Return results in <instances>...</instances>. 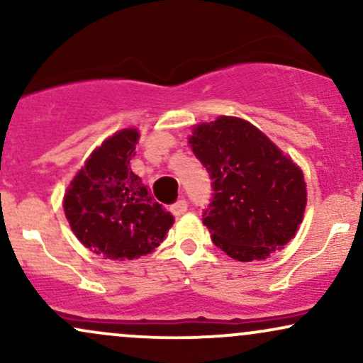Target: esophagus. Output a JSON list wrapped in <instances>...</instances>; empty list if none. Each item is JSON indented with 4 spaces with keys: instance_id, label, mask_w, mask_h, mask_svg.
<instances>
[{
    "instance_id": "obj_1",
    "label": "esophagus",
    "mask_w": 363,
    "mask_h": 363,
    "mask_svg": "<svg viewBox=\"0 0 363 363\" xmlns=\"http://www.w3.org/2000/svg\"><path fill=\"white\" fill-rule=\"evenodd\" d=\"M186 210H187V201H186V199H179L177 203H174V205L170 206V211H172V213L176 215V216L184 215Z\"/></svg>"
}]
</instances>
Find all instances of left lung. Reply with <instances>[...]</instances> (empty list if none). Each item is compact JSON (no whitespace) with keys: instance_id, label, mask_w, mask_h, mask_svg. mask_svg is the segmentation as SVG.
I'll return each instance as SVG.
<instances>
[{"instance_id":"1","label":"left lung","mask_w":363,"mask_h":363,"mask_svg":"<svg viewBox=\"0 0 363 363\" xmlns=\"http://www.w3.org/2000/svg\"><path fill=\"white\" fill-rule=\"evenodd\" d=\"M187 143L213 179L203 223L216 247L242 262L281 251L303 220L302 169L261 129L235 116L196 124Z\"/></svg>"}]
</instances>
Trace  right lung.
Instances as JSON below:
<instances>
[{"mask_svg": "<svg viewBox=\"0 0 363 363\" xmlns=\"http://www.w3.org/2000/svg\"><path fill=\"white\" fill-rule=\"evenodd\" d=\"M138 128L102 141L66 187L62 208L77 239L107 259H138L167 235L174 215L158 205L131 170Z\"/></svg>", "mask_w": 363, "mask_h": 363, "instance_id": "add662e5", "label": "right lung"}]
</instances>
